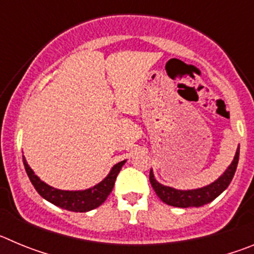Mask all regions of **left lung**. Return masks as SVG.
<instances>
[{
	"instance_id": "left-lung-1",
	"label": "left lung",
	"mask_w": 254,
	"mask_h": 254,
	"mask_svg": "<svg viewBox=\"0 0 254 254\" xmlns=\"http://www.w3.org/2000/svg\"><path fill=\"white\" fill-rule=\"evenodd\" d=\"M238 161H239V147L237 149L234 159L228 167V169L211 185L202 188H197V190H182L161 185L155 179L152 170H150V183L154 188L155 193L158 194L159 198L167 205L185 208L199 207V206H203L211 201H214L217 196H220L228 188L233 177H234L235 170H237Z\"/></svg>"
}]
</instances>
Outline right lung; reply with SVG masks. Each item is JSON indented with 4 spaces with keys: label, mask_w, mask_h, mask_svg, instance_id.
I'll use <instances>...</instances> for the list:
<instances>
[{
    "label": "right lung",
    "mask_w": 254,
    "mask_h": 254,
    "mask_svg": "<svg viewBox=\"0 0 254 254\" xmlns=\"http://www.w3.org/2000/svg\"><path fill=\"white\" fill-rule=\"evenodd\" d=\"M22 161H24V167H25L26 174L30 179L31 185L34 186L38 193L53 205L64 208V210L73 211V212H86V211L99 207L111 194L117 176L126 163V160H123L116 164L109 174L94 187L84 190H62L51 187L43 181H40L39 177L35 176L33 169L29 167L24 155H22Z\"/></svg>",
    "instance_id": "add662e5"
}]
</instances>
